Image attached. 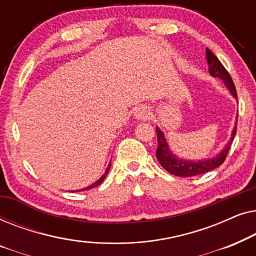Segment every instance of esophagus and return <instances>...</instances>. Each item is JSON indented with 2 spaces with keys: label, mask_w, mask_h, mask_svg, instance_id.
<instances>
[{
  "label": "esophagus",
  "mask_w": 256,
  "mask_h": 256,
  "mask_svg": "<svg viewBox=\"0 0 256 256\" xmlns=\"http://www.w3.org/2000/svg\"><path fill=\"white\" fill-rule=\"evenodd\" d=\"M150 115V110L149 108L146 106H138L134 110V116L135 118H138V120H146V118H149Z\"/></svg>",
  "instance_id": "obj_1"
}]
</instances>
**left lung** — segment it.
Returning a JSON list of instances; mask_svg holds the SVG:
<instances>
[{"mask_svg":"<svg viewBox=\"0 0 256 256\" xmlns=\"http://www.w3.org/2000/svg\"><path fill=\"white\" fill-rule=\"evenodd\" d=\"M206 59H208L210 74H211L213 78L222 79L224 85L228 88L230 93L232 94L233 98H236V86H234L232 78H230L228 72L226 71V68H224L219 59L216 58L214 54H212L208 48H206ZM236 132V122L233 128L232 134H230L228 142L226 143L225 146H224V148L220 150L216 156L210 157V158L192 160L182 158V157H178L174 155V154L171 152L169 144H168L166 136H164V132L160 130L158 127H156L157 140H158V148L156 150V157L157 160H158L160 166H162L168 172L172 174L174 176L192 177V176H197V174L208 172V171L216 169V168H218L224 163L227 154L230 152V146H232Z\"/></svg>","mask_w":256,"mask_h":256,"instance_id":"left-lung-1","label":"left lung"}]
</instances>
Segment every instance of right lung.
<instances>
[{"mask_svg":"<svg viewBox=\"0 0 256 256\" xmlns=\"http://www.w3.org/2000/svg\"><path fill=\"white\" fill-rule=\"evenodd\" d=\"M110 164H108V166H107V169H106V171H104V174H102V176H101L99 180H96L94 182L93 184H90V185H88V186H86V188H80V190H76V191H85V190H90V188H96V186H98V185H100L101 183H102L104 182V178H106V176H107V174L110 172ZM71 192H74V191H71Z\"/></svg>","mask_w":256,"mask_h":256,"instance_id":"obj_1","label":"right lung"}]
</instances>
